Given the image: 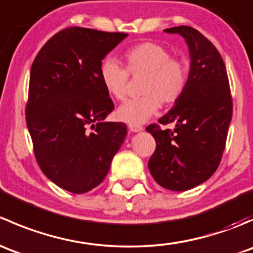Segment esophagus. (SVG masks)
<instances>
[{"mask_svg":"<svg viewBox=\"0 0 253 253\" xmlns=\"http://www.w3.org/2000/svg\"><path fill=\"white\" fill-rule=\"evenodd\" d=\"M128 128L131 129L132 132H141V131H143V127L142 126H137V125H129Z\"/></svg>","mask_w":253,"mask_h":253,"instance_id":"obj_1","label":"esophagus"}]
</instances>
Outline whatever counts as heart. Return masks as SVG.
Instances as JSON below:
<instances>
[{
  "label": "heart",
  "mask_w": 253,
  "mask_h": 253,
  "mask_svg": "<svg viewBox=\"0 0 253 253\" xmlns=\"http://www.w3.org/2000/svg\"><path fill=\"white\" fill-rule=\"evenodd\" d=\"M125 68L108 58L100 66L104 88L112 98L126 96L128 75L143 76L139 98L129 99L119 106L116 117L128 125L144 124L159 110L160 103L174 104L185 91L188 81L187 63L175 57L171 51L157 42H139L124 53Z\"/></svg>",
  "instance_id": "1"
}]
</instances>
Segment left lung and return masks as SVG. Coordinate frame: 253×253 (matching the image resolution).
I'll list each match as a JSON object with an SVG mask.
<instances>
[{
    "mask_svg": "<svg viewBox=\"0 0 253 253\" xmlns=\"http://www.w3.org/2000/svg\"><path fill=\"white\" fill-rule=\"evenodd\" d=\"M188 45L190 75L185 91L159 124H175L174 129L149 125L157 148L148 168L162 187L190 190L208 180L220 164L233 116L228 73L220 53L192 27L169 28Z\"/></svg>",
    "mask_w": 253,
    "mask_h": 253,
    "instance_id": "1",
    "label": "left lung"
}]
</instances>
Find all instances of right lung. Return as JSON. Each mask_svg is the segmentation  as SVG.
Segmentation results:
<instances>
[{
	"instance_id": "obj_1",
	"label": "right lung",
	"mask_w": 253,
	"mask_h": 253,
	"mask_svg": "<svg viewBox=\"0 0 253 253\" xmlns=\"http://www.w3.org/2000/svg\"><path fill=\"white\" fill-rule=\"evenodd\" d=\"M126 37L66 28L32 65L25 116L35 158L48 180L68 192L100 185L126 138L124 122L104 121L114 103L100 78L101 60Z\"/></svg>"
}]
</instances>
